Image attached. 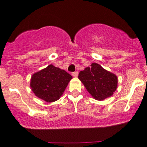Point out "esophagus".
I'll return each instance as SVG.
<instances>
[{"mask_svg": "<svg viewBox=\"0 0 147 147\" xmlns=\"http://www.w3.org/2000/svg\"><path fill=\"white\" fill-rule=\"evenodd\" d=\"M78 72L77 71H76V72H72V76H73V77H77V76H78Z\"/></svg>", "mask_w": 147, "mask_h": 147, "instance_id": "obj_1", "label": "esophagus"}]
</instances>
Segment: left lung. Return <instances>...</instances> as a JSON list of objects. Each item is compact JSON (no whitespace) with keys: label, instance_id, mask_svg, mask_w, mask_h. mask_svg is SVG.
Wrapping results in <instances>:
<instances>
[{"label":"left lung","instance_id":"obj_1","mask_svg":"<svg viewBox=\"0 0 147 147\" xmlns=\"http://www.w3.org/2000/svg\"><path fill=\"white\" fill-rule=\"evenodd\" d=\"M78 78L96 100L102 101L111 97L117 88V76L97 63H92L90 67L80 71Z\"/></svg>","mask_w":147,"mask_h":147}]
</instances>
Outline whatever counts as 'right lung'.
<instances>
[{"label":"right lung","mask_w":147,"mask_h":147,"mask_svg":"<svg viewBox=\"0 0 147 147\" xmlns=\"http://www.w3.org/2000/svg\"><path fill=\"white\" fill-rule=\"evenodd\" d=\"M72 78L66 71L50 64L33 74L30 88L37 97L47 102H54L63 95Z\"/></svg>","instance_id":"obj_1"}]
</instances>
